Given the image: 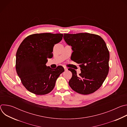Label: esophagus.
Returning <instances> with one entry per match:
<instances>
[{
  "instance_id": "obj_1",
  "label": "esophagus",
  "mask_w": 127,
  "mask_h": 127,
  "mask_svg": "<svg viewBox=\"0 0 127 127\" xmlns=\"http://www.w3.org/2000/svg\"><path fill=\"white\" fill-rule=\"evenodd\" d=\"M64 68L65 71H67V70H68V68H66V67H64Z\"/></svg>"
}]
</instances>
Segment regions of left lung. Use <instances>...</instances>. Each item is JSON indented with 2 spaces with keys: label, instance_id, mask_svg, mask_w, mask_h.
I'll list each match as a JSON object with an SVG mask.
<instances>
[{
  "label": "left lung",
  "instance_id": "left-lung-1",
  "mask_svg": "<svg viewBox=\"0 0 127 127\" xmlns=\"http://www.w3.org/2000/svg\"><path fill=\"white\" fill-rule=\"evenodd\" d=\"M66 43L72 47L73 61L80 64L81 73L69 68L72 76L69 85L82 95L94 93L105 80L109 71L110 53L99 35L89 33H64Z\"/></svg>",
  "mask_w": 127,
  "mask_h": 127
}]
</instances>
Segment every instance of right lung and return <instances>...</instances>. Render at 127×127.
<instances>
[{
  "label": "right lung",
  "instance_id": "obj_1",
  "mask_svg": "<svg viewBox=\"0 0 127 127\" xmlns=\"http://www.w3.org/2000/svg\"><path fill=\"white\" fill-rule=\"evenodd\" d=\"M62 33H41L30 35L22 42L16 54L15 68L22 84L31 93L44 95L55 87L64 71L61 66L53 69L46 64L53 57V47L62 39Z\"/></svg>",
  "mask_w": 127,
  "mask_h": 127
}]
</instances>
